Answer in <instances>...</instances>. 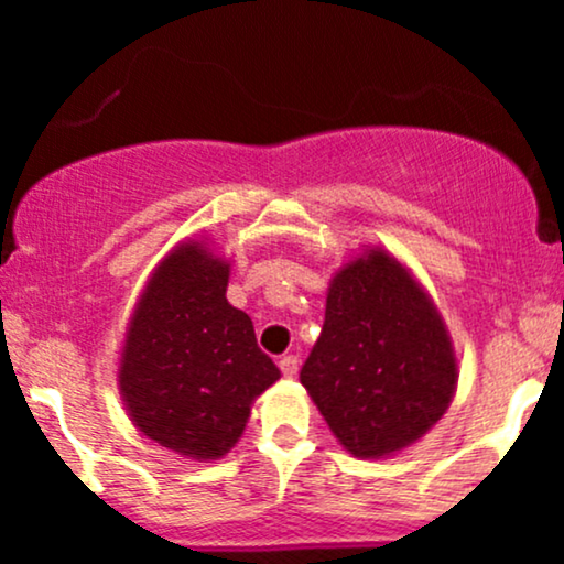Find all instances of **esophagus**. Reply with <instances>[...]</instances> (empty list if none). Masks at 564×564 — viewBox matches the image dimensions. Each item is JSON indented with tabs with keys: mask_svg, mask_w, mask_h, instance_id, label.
<instances>
[{
	"mask_svg": "<svg viewBox=\"0 0 564 564\" xmlns=\"http://www.w3.org/2000/svg\"><path fill=\"white\" fill-rule=\"evenodd\" d=\"M278 366H281L283 377H296V371H300V358H296V355H283V358L278 360Z\"/></svg>",
	"mask_w": 564,
	"mask_h": 564,
	"instance_id": "obj_1",
	"label": "esophagus"
}]
</instances>
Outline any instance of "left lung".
<instances>
[{"label":"left lung","mask_w":564,"mask_h":564,"mask_svg":"<svg viewBox=\"0 0 564 564\" xmlns=\"http://www.w3.org/2000/svg\"><path fill=\"white\" fill-rule=\"evenodd\" d=\"M300 379L339 443L379 458L416 443L443 416L456 358L422 286L377 249L334 278Z\"/></svg>","instance_id":"obj_1"}]
</instances>
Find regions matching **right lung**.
<instances>
[{"instance_id": "1", "label": "right lung", "mask_w": 564, "mask_h": 564, "mask_svg": "<svg viewBox=\"0 0 564 564\" xmlns=\"http://www.w3.org/2000/svg\"><path fill=\"white\" fill-rule=\"evenodd\" d=\"M228 273L200 243L174 249L148 283L121 352L119 387L132 422L191 458L225 456L251 400L281 377L249 315L225 296Z\"/></svg>"}]
</instances>
